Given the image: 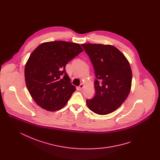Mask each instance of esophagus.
<instances>
[{"mask_svg": "<svg viewBox=\"0 0 160 160\" xmlns=\"http://www.w3.org/2000/svg\"><path fill=\"white\" fill-rule=\"evenodd\" d=\"M84 87V84L83 83H82L78 86V88L80 90H82L83 89Z\"/></svg>", "mask_w": 160, "mask_h": 160, "instance_id": "1", "label": "esophagus"}]
</instances>
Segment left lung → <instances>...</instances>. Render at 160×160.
Returning <instances> with one entry per match:
<instances>
[{"instance_id":"obj_1","label":"left lung","mask_w":160,"mask_h":160,"mask_svg":"<svg viewBox=\"0 0 160 160\" xmlns=\"http://www.w3.org/2000/svg\"><path fill=\"white\" fill-rule=\"evenodd\" d=\"M95 70V95L86 100L95 113H111L122 105L131 91L132 71L124 54L112 45L83 44Z\"/></svg>"}]
</instances>
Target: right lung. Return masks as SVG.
<instances>
[{
	"label": "right lung",
	"mask_w": 160,
	"mask_h": 160,
	"mask_svg": "<svg viewBox=\"0 0 160 160\" xmlns=\"http://www.w3.org/2000/svg\"><path fill=\"white\" fill-rule=\"evenodd\" d=\"M83 51L80 44L63 41L42 43L33 51L25 65L24 77L39 106L54 112L67 104L76 87L69 82L65 67Z\"/></svg>",
	"instance_id": "right-lung-1"
}]
</instances>
